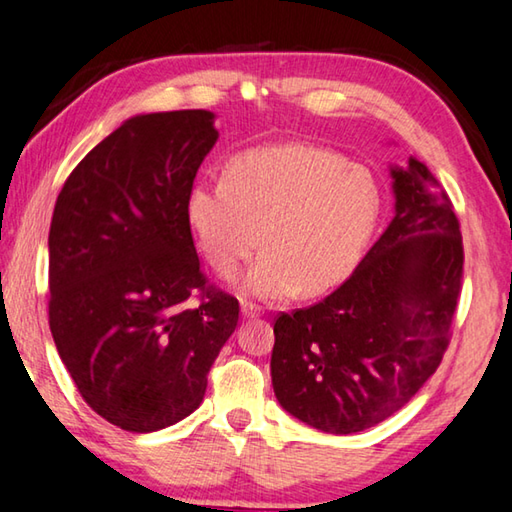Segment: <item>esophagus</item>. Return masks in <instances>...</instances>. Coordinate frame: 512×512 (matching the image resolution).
<instances>
[{
    "instance_id": "obj_1",
    "label": "esophagus",
    "mask_w": 512,
    "mask_h": 512,
    "mask_svg": "<svg viewBox=\"0 0 512 512\" xmlns=\"http://www.w3.org/2000/svg\"><path fill=\"white\" fill-rule=\"evenodd\" d=\"M240 312L245 317H261L263 315V308L261 306H256V303H251V301H242V306H240Z\"/></svg>"
}]
</instances>
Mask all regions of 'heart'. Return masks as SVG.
Wrapping results in <instances>:
<instances>
[{"instance_id": "heart-1", "label": "heart", "mask_w": 512, "mask_h": 512, "mask_svg": "<svg viewBox=\"0 0 512 512\" xmlns=\"http://www.w3.org/2000/svg\"><path fill=\"white\" fill-rule=\"evenodd\" d=\"M380 204L364 166L328 148L281 143L229 159L224 182L195 184L188 220L222 279H236L263 242L245 292L283 299L342 283L362 258Z\"/></svg>"}]
</instances>
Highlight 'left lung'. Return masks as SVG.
<instances>
[{"mask_svg":"<svg viewBox=\"0 0 512 512\" xmlns=\"http://www.w3.org/2000/svg\"><path fill=\"white\" fill-rule=\"evenodd\" d=\"M391 177L396 215L355 272L315 306L274 321L276 400L328 434L396 414L450 346L463 281L459 218L423 161L409 157Z\"/></svg>","mask_w":512,"mask_h":512,"instance_id":"8db88e82","label":"left lung"}]
</instances>
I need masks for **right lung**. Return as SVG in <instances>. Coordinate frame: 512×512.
<instances>
[{
	"label": "right lung",
	"instance_id": "right-lung-1",
	"mask_svg": "<svg viewBox=\"0 0 512 512\" xmlns=\"http://www.w3.org/2000/svg\"><path fill=\"white\" fill-rule=\"evenodd\" d=\"M215 141L206 110L132 116L71 170L53 209V342L83 400L125 432L193 414L238 326V299L206 281L188 220Z\"/></svg>",
	"mask_w": 512,
	"mask_h": 512
}]
</instances>
